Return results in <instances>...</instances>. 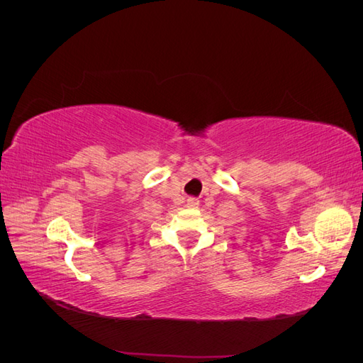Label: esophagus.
<instances>
[{
    "instance_id": "1",
    "label": "esophagus",
    "mask_w": 363,
    "mask_h": 363,
    "mask_svg": "<svg viewBox=\"0 0 363 363\" xmlns=\"http://www.w3.org/2000/svg\"><path fill=\"white\" fill-rule=\"evenodd\" d=\"M199 204H200V201L196 200V199H188V201H186V206H188L189 208H195V207H199Z\"/></svg>"
}]
</instances>
